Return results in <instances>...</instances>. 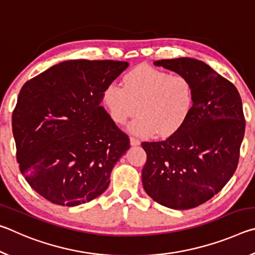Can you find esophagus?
I'll return each instance as SVG.
<instances>
[{"instance_id": "esophagus-1", "label": "esophagus", "mask_w": 255, "mask_h": 255, "mask_svg": "<svg viewBox=\"0 0 255 255\" xmlns=\"http://www.w3.org/2000/svg\"><path fill=\"white\" fill-rule=\"evenodd\" d=\"M130 145H131V146H138V145H140V141L138 140L137 138L130 137Z\"/></svg>"}]
</instances>
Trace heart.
Segmentation results:
<instances>
[{
    "mask_svg": "<svg viewBox=\"0 0 255 255\" xmlns=\"http://www.w3.org/2000/svg\"><path fill=\"white\" fill-rule=\"evenodd\" d=\"M124 86L107 85L102 103L110 118L123 125L136 112L128 131L140 137L170 136L189 118L195 105L191 80L182 74L140 65L124 76Z\"/></svg>",
    "mask_w": 255,
    "mask_h": 255,
    "instance_id": "heart-1",
    "label": "heart"
}]
</instances>
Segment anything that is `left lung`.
<instances>
[{
  "label": "left lung",
  "instance_id": "1",
  "mask_svg": "<svg viewBox=\"0 0 255 255\" xmlns=\"http://www.w3.org/2000/svg\"><path fill=\"white\" fill-rule=\"evenodd\" d=\"M154 65L188 76L195 105L169 138L141 143L147 154L143 187L159 205L191 209L211 199L234 174L245 131L242 100L230 81L201 60L180 57Z\"/></svg>",
  "mask_w": 255,
  "mask_h": 255
}]
</instances>
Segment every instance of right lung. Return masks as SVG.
Masks as SVG:
<instances>
[{
	"label": "right lung",
	"mask_w": 255,
	"mask_h": 255,
	"mask_svg": "<svg viewBox=\"0 0 255 255\" xmlns=\"http://www.w3.org/2000/svg\"><path fill=\"white\" fill-rule=\"evenodd\" d=\"M129 66L116 60L70 59L25 83L12 116L16 159L45 199L74 207L106 191L130 147L100 106L107 85Z\"/></svg>",
	"instance_id": "right-lung-1"
}]
</instances>
